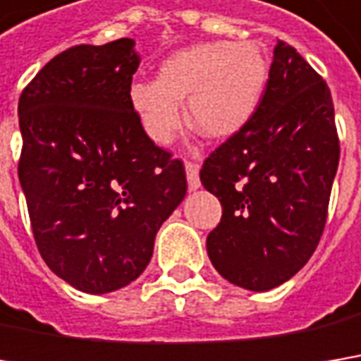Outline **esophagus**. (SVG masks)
<instances>
[{
  "label": "esophagus",
  "instance_id": "obj_1",
  "mask_svg": "<svg viewBox=\"0 0 361 361\" xmlns=\"http://www.w3.org/2000/svg\"><path fill=\"white\" fill-rule=\"evenodd\" d=\"M185 176H188V188L198 190L200 188V176H198V165L194 161H185Z\"/></svg>",
  "mask_w": 361,
  "mask_h": 361
}]
</instances>
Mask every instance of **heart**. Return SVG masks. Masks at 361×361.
<instances>
[{"label":"heart","instance_id":"b5f03b06","mask_svg":"<svg viewBox=\"0 0 361 361\" xmlns=\"http://www.w3.org/2000/svg\"><path fill=\"white\" fill-rule=\"evenodd\" d=\"M269 63L253 42H200L173 53L157 79L133 83L128 99L145 135L167 147L183 128L181 102L204 137L228 138L253 120L265 94Z\"/></svg>","mask_w":361,"mask_h":361}]
</instances>
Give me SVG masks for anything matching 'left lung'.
Segmentation results:
<instances>
[{
	"mask_svg": "<svg viewBox=\"0 0 361 361\" xmlns=\"http://www.w3.org/2000/svg\"><path fill=\"white\" fill-rule=\"evenodd\" d=\"M337 165L329 85L294 47L278 40L253 120L200 169L202 185L223 206L206 239L214 269L255 292L290 280L321 241Z\"/></svg>",
	"mask_w": 361,
	"mask_h": 361,
	"instance_id": "8db88e82",
	"label": "left lung"
}]
</instances>
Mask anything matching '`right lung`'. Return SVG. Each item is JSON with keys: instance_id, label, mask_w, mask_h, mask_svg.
<instances>
[{"instance_id": "add662e5", "label": "right lung", "mask_w": 361, "mask_h": 361, "mask_svg": "<svg viewBox=\"0 0 361 361\" xmlns=\"http://www.w3.org/2000/svg\"><path fill=\"white\" fill-rule=\"evenodd\" d=\"M133 38L71 47L24 87L22 183L47 265L81 292L135 282L188 181L180 159L145 135L128 92Z\"/></svg>"}]
</instances>
